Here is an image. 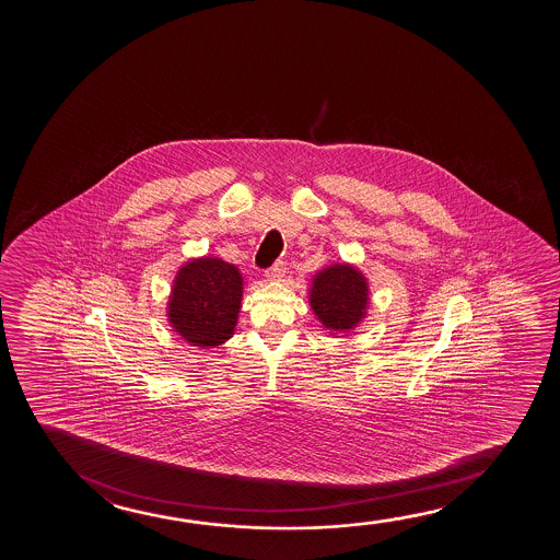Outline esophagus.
I'll return each mask as SVG.
<instances>
[{"instance_id":"34e87169","label":"esophagus","mask_w":560,"mask_h":560,"mask_svg":"<svg viewBox=\"0 0 560 560\" xmlns=\"http://www.w3.org/2000/svg\"><path fill=\"white\" fill-rule=\"evenodd\" d=\"M284 276V266L283 261H276L271 268L266 269V277H268L269 281H279L281 277Z\"/></svg>"}]
</instances>
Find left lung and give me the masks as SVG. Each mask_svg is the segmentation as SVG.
Returning a JSON list of instances; mask_svg holds the SVG:
<instances>
[{"instance_id":"left-lung-1","label":"left lung","mask_w":560,"mask_h":560,"mask_svg":"<svg viewBox=\"0 0 560 560\" xmlns=\"http://www.w3.org/2000/svg\"><path fill=\"white\" fill-rule=\"evenodd\" d=\"M365 277L352 266H330L319 271L310 292V304L319 322L332 330L353 329L368 310Z\"/></svg>"}]
</instances>
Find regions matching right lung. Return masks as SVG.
Returning <instances> with one entry per match:
<instances>
[{
  "label": "right lung",
  "instance_id": "add662e5",
  "mask_svg": "<svg viewBox=\"0 0 560 560\" xmlns=\"http://www.w3.org/2000/svg\"><path fill=\"white\" fill-rule=\"evenodd\" d=\"M243 296V277L218 258H200L179 269L168 304L170 323L192 346L212 348L233 335Z\"/></svg>",
  "mask_w": 560,
  "mask_h": 560
}]
</instances>
